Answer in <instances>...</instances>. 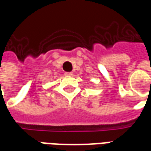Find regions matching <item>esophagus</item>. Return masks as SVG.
Masks as SVG:
<instances>
[{
  "label": "esophagus",
  "instance_id": "obj_1",
  "mask_svg": "<svg viewBox=\"0 0 151 151\" xmlns=\"http://www.w3.org/2000/svg\"><path fill=\"white\" fill-rule=\"evenodd\" d=\"M65 75L67 76V77H70V76L73 75V73H71V72H65Z\"/></svg>",
  "mask_w": 151,
  "mask_h": 151
}]
</instances>
